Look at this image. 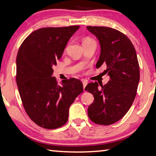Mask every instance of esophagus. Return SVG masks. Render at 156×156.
<instances>
[{
    "label": "esophagus",
    "mask_w": 156,
    "mask_h": 156,
    "mask_svg": "<svg viewBox=\"0 0 156 156\" xmlns=\"http://www.w3.org/2000/svg\"><path fill=\"white\" fill-rule=\"evenodd\" d=\"M83 89H84V91H85V87H86V85H87V80H83Z\"/></svg>",
    "instance_id": "1"
}]
</instances>
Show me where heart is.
Listing matches in <instances>:
<instances>
[{"mask_svg": "<svg viewBox=\"0 0 156 156\" xmlns=\"http://www.w3.org/2000/svg\"><path fill=\"white\" fill-rule=\"evenodd\" d=\"M91 42H95L92 39H91L90 37H86L83 39V44H88V43H91Z\"/></svg>", "mask_w": 156, "mask_h": 156, "instance_id": "obj_1", "label": "heart"}]
</instances>
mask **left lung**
<instances>
[{
  "label": "left lung",
  "mask_w": 156,
  "mask_h": 156,
  "mask_svg": "<svg viewBox=\"0 0 156 156\" xmlns=\"http://www.w3.org/2000/svg\"><path fill=\"white\" fill-rule=\"evenodd\" d=\"M87 28L100 42L96 67L105 64L110 76V80L101 89L97 82L85 87L94 98L88 108V117L96 124L108 126L120 120L131 107L140 81L139 62L134 46L122 32L103 26Z\"/></svg>",
  "instance_id": "8db88e82"
}]
</instances>
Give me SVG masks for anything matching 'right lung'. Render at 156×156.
Listing matches in <instances>:
<instances>
[{"label": "right lung", "mask_w": 156, "mask_h": 156, "mask_svg": "<svg viewBox=\"0 0 156 156\" xmlns=\"http://www.w3.org/2000/svg\"><path fill=\"white\" fill-rule=\"evenodd\" d=\"M79 26L42 28L25 39L16 56V80L24 110L33 122L46 129L65 124L69 109L83 91L80 80L71 78L60 85L52 66Z\"/></svg>", "instance_id": "1"}]
</instances>
